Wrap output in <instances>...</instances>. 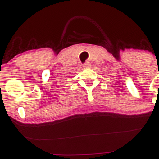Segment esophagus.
Returning <instances> with one entry per match:
<instances>
[{
	"instance_id": "34e87169",
	"label": "esophagus",
	"mask_w": 159,
	"mask_h": 159,
	"mask_svg": "<svg viewBox=\"0 0 159 159\" xmlns=\"http://www.w3.org/2000/svg\"><path fill=\"white\" fill-rule=\"evenodd\" d=\"M83 67H84V68H90V67H91V64H90L89 62H86V63H84V65H83Z\"/></svg>"
}]
</instances>
